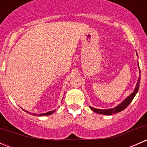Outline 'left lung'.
<instances>
[{
	"label": "left lung",
	"mask_w": 147,
	"mask_h": 147,
	"mask_svg": "<svg viewBox=\"0 0 147 147\" xmlns=\"http://www.w3.org/2000/svg\"><path fill=\"white\" fill-rule=\"evenodd\" d=\"M138 65H139V63H138ZM139 75H140V69H139ZM139 83H140V77H139V78H138V80H137V84H136L135 89L134 90L133 92L131 93L130 95H129L128 97L124 100V101L121 102L119 105H118L117 106H116L115 107L111 108V109H96V108H94L90 106V108L92 109V110L94 111V112H96V113L102 114V115H112V114L118 113V112L124 110V109H125V108H127V107L131 103V102L132 101V100L134 98L136 94H137L138 90H139Z\"/></svg>",
	"instance_id": "1"
}]
</instances>
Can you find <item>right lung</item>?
<instances>
[{
	"instance_id": "add662e5",
	"label": "right lung",
	"mask_w": 147,
	"mask_h": 147,
	"mask_svg": "<svg viewBox=\"0 0 147 147\" xmlns=\"http://www.w3.org/2000/svg\"><path fill=\"white\" fill-rule=\"evenodd\" d=\"M23 110L25 111L26 112H27V113H29L30 115H33V116H47V115H52V114L54 113L55 112V109H54V110H52V111H50V112H46V113H42V114H35V113H31V112H28V111L25 110V109H23Z\"/></svg>"
}]
</instances>
